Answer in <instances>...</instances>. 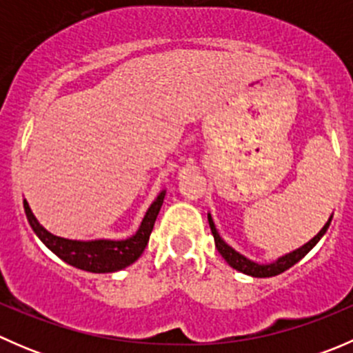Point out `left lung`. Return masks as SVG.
<instances>
[{"mask_svg": "<svg viewBox=\"0 0 353 353\" xmlns=\"http://www.w3.org/2000/svg\"><path fill=\"white\" fill-rule=\"evenodd\" d=\"M208 222H210V229H212V234H213V239H215V245L216 249H219L220 254L223 256V259H225L227 263H229L232 268H236L237 272H243L245 275H251V276H258V279H266V276H275V275H280V273H283L285 270L290 268V266H294L295 263L301 261L302 258H304L305 254H307L309 251H311L312 248H314L316 244H318V241L321 239L323 236H325L326 229L330 227V222L331 219L326 222V225L323 227L321 230H319V234L316 237H312L311 241H309L307 244H304L302 248L295 249L294 252H290V254H285L282 256L280 259H276L275 263H272V265H258V263L251 261V259L244 258L243 254H239L237 251H234L232 248H230L229 244L223 243L222 239H220L219 232H216L215 229V223H213L212 216L208 215Z\"/></svg>", "mask_w": 353, "mask_h": 353, "instance_id": "left-lung-1", "label": "left lung"}]
</instances>
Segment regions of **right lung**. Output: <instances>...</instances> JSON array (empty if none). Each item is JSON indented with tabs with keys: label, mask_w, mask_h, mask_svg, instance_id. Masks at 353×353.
Wrapping results in <instances>:
<instances>
[{
	"label": "right lung",
	"mask_w": 353,
	"mask_h": 353,
	"mask_svg": "<svg viewBox=\"0 0 353 353\" xmlns=\"http://www.w3.org/2000/svg\"><path fill=\"white\" fill-rule=\"evenodd\" d=\"M163 198H165V191H162L155 201L152 203L138 232L126 241L80 243V241L63 239V237L52 236L37 222L27 201H23V208L28 223L34 229V232L37 234L39 239L48 245L56 256H59L63 261L74 266V268L85 270V272L90 273H110L126 268V266H130L131 263L140 258L145 245L148 244V239H150V234L154 230V223L160 212V206L163 203Z\"/></svg>",
	"instance_id": "1"
}]
</instances>
